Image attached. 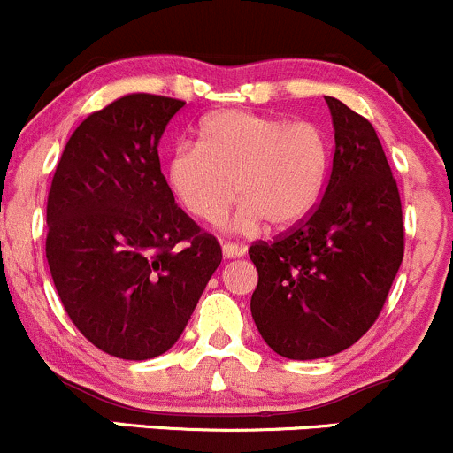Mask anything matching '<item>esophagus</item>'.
<instances>
[{
  "mask_svg": "<svg viewBox=\"0 0 453 453\" xmlns=\"http://www.w3.org/2000/svg\"><path fill=\"white\" fill-rule=\"evenodd\" d=\"M221 250L226 258H241V256H245V252H248L243 245H236V243H223Z\"/></svg>",
  "mask_w": 453,
  "mask_h": 453,
  "instance_id": "obj_1",
  "label": "esophagus"
}]
</instances>
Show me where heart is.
Segmentation results:
<instances>
[{
  "instance_id": "1",
  "label": "heart",
  "mask_w": 453,
  "mask_h": 453,
  "mask_svg": "<svg viewBox=\"0 0 453 453\" xmlns=\"http://www.w3.org/2000/svg\"><path fill=\"white\" fill-rule=\"evenodd\" d=\"M328 149L311 122L230 109L199 127L197 144L177 146L168 184L193 217L217 223L241 199L230 230L250 232L263 219L285 227L311 212L322 193Z\"/></svg>"
}]
</instances>
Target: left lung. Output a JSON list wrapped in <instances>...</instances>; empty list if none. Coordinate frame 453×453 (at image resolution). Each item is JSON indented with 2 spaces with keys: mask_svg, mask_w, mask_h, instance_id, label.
<instances>
[{
  "mask_svg": "<svg viewBox=\"0 0 453 453\" xmlns=\"http://www.w3.org/2000/svg\"><path fill=\"white\" fill-rule=\"evenodd\" d=\"M335 153L324 197L307 221L254 243L256 328L287 359L328 357L353 346L381 313L403 260L396 181L372 125L324 96Z\"/></svg>",
  "mask_w": 453,
  "mask_h": 453,
  "instance_id": "8db88e82",
  "label": "left lung"
}]
</instances>
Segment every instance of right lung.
Here are the masks:
<instances>
[{"instance_id": "obj_1", "label": "right lung", "mask_w": 453, "mask_h": 453, "mask_svg": "<svg viewBox=\"0 0 453 453\" xmlns=\"http://www.w3.org/2000/svg\"><path fill=\"white\" fill-rule=\"evenodd\" d=\"M184 100L129 94L89 113L48 195L50 273L74 326L104 353L153 359L184 333L221 245L175 203L157 146Z\"/></svg>"}]
</instances>
